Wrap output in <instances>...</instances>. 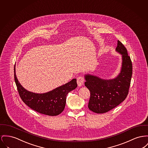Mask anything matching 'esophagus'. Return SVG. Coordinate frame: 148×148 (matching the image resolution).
Returning <instances> with one entry per match:
<instances>
[{"mask_svg":"<svg viewBox=\"0 0 148 148\" xmlns=\"http://www.w3.org/2000/svg\"><path fill=\"white\" fill-rule=\"evenodd\" d=\"M84 78L83 77H79L77 78V84L79 87H81L84 84Z\"/></svg>","mask_w":148,"mask_h":148,"instance_id":"34e87169","label":"esophagus"}]
</instances>
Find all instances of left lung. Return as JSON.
<instances>
[{
    "mask_svg": "<svg viewBox=\"0 0 148 148\" xmlns=\"http://www.w3.org/2000/svg\"><path fill=\"white\" fill-rule=\"evenodd\" d=\"M116 51L122 55L121 69L112 79H103L91 74L84 77L85 86L90 91L89 109L97 113L107 112L122 102L128 95L132 74L130 57L124 45L118 40Z\"/></svg>",
    "mask_w": 148,
    "mask_h": 148,
    "instance_id": "left-lung-1",
    "label": "left lung"
}]
</instances>
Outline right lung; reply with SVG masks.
<instances>
[{
    "mask_svg": "<svg viewBox=\"0 0 148 148\" xmlns=\"http://www.w3.org/2000/svg\"><path fill=\"white\" fill-rule=\"evenodd\" d=\"M14 80L18 92L23 102L31 109L38 113L48 116H57L64 111L68 93L77 87V79L45 93H35L28 91L21 86L16 75L14 66Z\"/></svg>",
    "mask_w": 148,
    "mask_h": 148,
    "instance_id": "right-lung-1",
    "label": "right lung"
}]
</instances>
